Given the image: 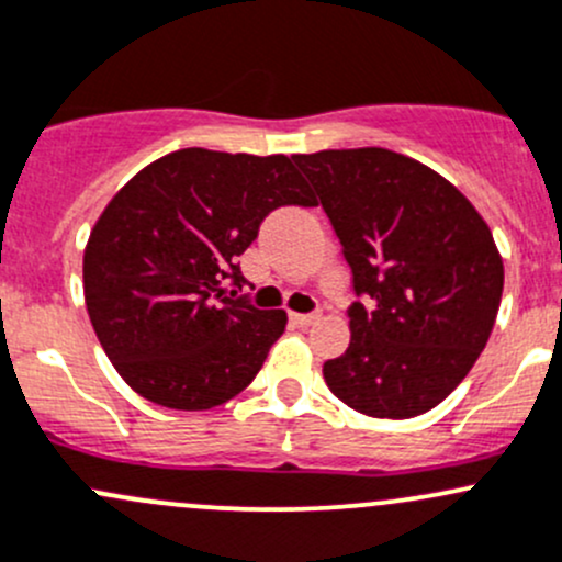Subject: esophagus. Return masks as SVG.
Masks as SVG:
<instances>
[{
	"instance_id": "1",
	"label": "esophagus",
	"mask_w": 562,
	"mask_h": 562,
	"mask_svg": "<svg viewBox=\"0 0 562 562\" xmlns=\"http://www.w3.org/2000/svg\"><path fill=\"white\" fill-rule=\"evenodd\" d=\"M291 321L296 323L299 328H306V326H312V323L321 321V315H317V312H304V315H291Z\"/></svg>"
}]
</instances>
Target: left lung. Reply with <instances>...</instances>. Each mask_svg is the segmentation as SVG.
Wrapping results in <instances>:
<instances>
[{
    "label": "left lung",
    "instance_id": "8db88e82",
    "mask_svg": "<svg viewBox=\"0 0 562 562\" xmlns=\"http://www.w3.org/2000/svg\"><path fill=\"white\" fill-rule=\"evenodd\" d=\"M321 199L356 301L350 347L323 363L330 393L369 417L406 420L463 382L493 330L504 261L469 199L385 147L293 156Z\"/></svg>",
    "mask_w": 562,
    "mask_h": 562
}]
</instances>
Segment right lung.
I'll return each mask as SVG.
<instances>
[{"mask_svg": "<svg viewBox=\"0 0 562 562\" xmlns=\"http://www.w3.org/2000/svg\"><path fill=\"white\" fill-rule=\"evenodd\" d=\"M315 206L288 156L186 147L112 196L88 236L82 288L117 374L167 409L241 393L285 330L282 310L239 296L236 258L280 206Z\"/></svg>", "mask_w": 562, "mask_h": 562, "instance_id": "right-lung-1", "label": "right lung"}]
</instances>
